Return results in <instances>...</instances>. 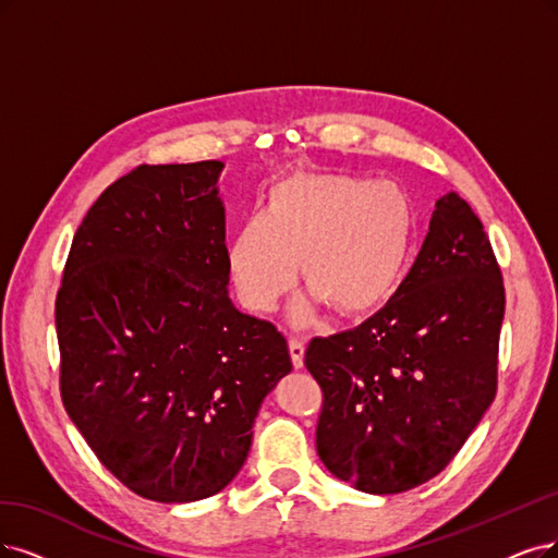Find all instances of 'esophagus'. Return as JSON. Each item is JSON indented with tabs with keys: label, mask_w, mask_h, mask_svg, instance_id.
Instances as JSON below:
<instances>
[{
	"label": "esophagus",
	"mask_w": 558,
	"mask_h": 558,
	"mask_svg": "<svg viewBox=\"0 0 558 558\" xmlns=\"http://www.w3.org/2000/svg\"><path fill=\"white\" fill-rule=\"evenodd\" d=\"M303 354H305V344H303V340L292 338V340H290V356H292L294 367H303Z\"/></svg>",
	"instance_id": "obj_1"
}]
</instances>
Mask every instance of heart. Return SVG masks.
Wrapping results in <instances>:
<instances>
[{"mask_svg":"<svg viewBox=\"0 0 558 558\" xmlns=\"http://www.w3.org/2000/svg\"><path fill=\"white\" fill-rule=\"evenodd\" d=\"M414 225V204L396 183L296 172L274 183L262 216L239 227L227 264L253 313L274 311L301 262L307 294L338 317H361L396 292Z\"/></svg>","mask_w":558,"mask_h":558,"instance_id":"b5f03b06","label":"heart"}]
</instances>
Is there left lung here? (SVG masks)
<instances>
[{
	"label": "left lung",
	"instance_id": "left-lung-1",
	"mask_svg": "<svg viewBox=\"0 0 558 558\" xmlns=\"http://www.w3.org/2000/svg\"><path fill=\"white\" fill-rule=\"evenodd\" d=\"M504 311L483 222L450 191L381 311L305 349L324 398L317 456L326 469L369 494L414 489L444 471L497 396Z\"/></svg>",
	"mask_w": 558,
	"mask_h": 558
}]
</instances>
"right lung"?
Returning a JSON list of instances; mask_svg holds the SVG:
<instances>
[{
  "mask_svg": "<svg viewBox=\"0 0 558 558\" xmlns=\"http://www.w3.org/2000/svg\"><path fill=\"white\" fill-rule=\"evenodd\" d=\"M220 170L137 165L108 185L54 301L61 402L100 464L160 504L236 476L262 400L292 369L278 328L227 296Z\"/></svg>",
  "mask_w": 558,
  "mask_h": 558,
  "instance_id": "right-lung-1",
  "label": "right lung"
}]
</instances>
